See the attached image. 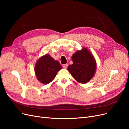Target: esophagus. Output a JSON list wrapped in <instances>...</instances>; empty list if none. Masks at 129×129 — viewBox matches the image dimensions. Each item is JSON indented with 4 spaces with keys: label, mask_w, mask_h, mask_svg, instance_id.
Instances as JSON below:
<instances>
[{
    "label": "esophagus",
    "mask_w": 129,
    "mask_h": 129,
    "mask_svg": "<svg viewBox=\"0 0 129 129\" xmlns=\"http://www.w3.org/2000/svg\"><path fill=\"white\" fill-rule=\"evenodd\" d=\"M62 67H63V68L64 69H67V67H68V64H63V66H62Z\"/></svg>",
    "instance_id": "obj_1"
}]
</instances>
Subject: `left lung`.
Here are the masks:
<instances>
[{
    "instance_id": "obj_1",
    "label": "left lung",
    "mask_w": 129,
    "mask_h": 129,
    "mask_svg": "<svg viewBox=\"0 0 129 129\" xmlns=\"http://www.w3.org/2000/svg\"><path fill=\"white\" fill-rule=\"evenodd\" d=\"M72 64L68 67V71L78 82L85 83L92 79L96 70V62L87 48L77 50L72 56Z\"/></svg>"
}]
</instances>
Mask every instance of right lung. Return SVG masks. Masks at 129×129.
<instances>
[{"mask_svg": "<svg viewBox=\"0 0 129 129\" xmlns=\"http://www.w3.org/2000/svg\"><path fill=\"white\" fill-rule=\"evenodd\" d=\"M62 68L59 62L47 54L37 61L34 71L38 80L41 83L47 84L54 79Z\"/></svg>", "mask_w": 129, "mask_h": 129, "instance_id": "right-lung-1", "label": "right lung"}]
</instances>
